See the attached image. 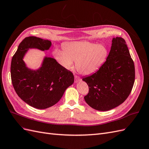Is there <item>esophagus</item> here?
<instances>
[{
    "label": "esophagus",
    "instance_id": "esophagus-1",
    "mask_svg": "<svg viewBox=\"0 0 149 149\" xmlns=\"http://www.w3.org/2000/svg\"><path fill=\"white\" fill-rule=\"evenodd\" d=\"M79 80H80V78L78 77V76H74V81H75V83H77Z\"/></svg>",
    "mask_w": 149,
    "mask_h": 149
}]
</instances>
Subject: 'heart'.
Instances as JSON below:
<instances>
[{
	"label": "heart",
	"instance_id": "heart-1",
	"mask_svg": "<svg viewBox=\"0 0 149 149\" xmlns=\"http://www.w3.org/2000/svg\"><path fill=\"white\" fill-rule=\"evenodd\" d=\"M64 50L56 49L53 52L55 59L67 70L76 67L81 74L89 75L96 72L105 62L108 51L105 46L88 41L67 43Z\"/></svg>",
	"mask_w": 149,
	"mask_h": 149
}]
</instances>
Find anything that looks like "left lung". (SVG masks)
Segmentation results:
<instances>
[{
	"instance_id": "obj_1",
	"label": "left lung",
	"mask_w": 149,
	"mask_h": 149,
	"mask_svg": "<svg viewBox=\"0 0 149 149\" xmlns=\"http://www.w3.org/2000/svg\"><path fill=\"white\" fill-rule=\"evenodd\" d=\"M89 86L84 100L93 109L106 111L118 107L128 97L135 81V67L125 40L113 38L110 52L96 73L84 77Z\"/></svg>"
}]
</instances>
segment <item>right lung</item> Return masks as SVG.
<instances>
[{"instance_id": "add662e5", "label": "right lung", "mask_w": 149, "mask_h": 149, "mask_svg": "<svg viewBox=\"0 0 149 149\" xmlns=\"http://www.w3.org/2000/svg\"><path fill=\"white\" fill-rule=\"evenodd\" d=\"M51 46L48 40L26 37L20 43L11 61L12 83L17 95L30 106L39 109L55 105L74 83L73 73L53 58L45 56L37 70L26 66L23 59L29 49L45 51Z\"/></svg>"}]
</instances>
